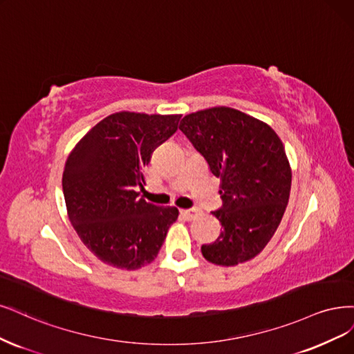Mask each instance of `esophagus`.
Listing matches in <instances>:
<instances>
[{"instance_id":"esophagus-1","label":"esophagus","mask_w":354,"mask_h":354,"mask_svg":"<svg viewBox=\"0 0 354 354\" xmlns=\"http://www.w3.org/2000/svg\"><path fill=\"white\" fill-rule=\"evenodd\" d=\"M180 214L183 215V218H186L187 221H190V219H193L194 216L198 215V212L194 209H180Z\"/></svg>"}]
</instances>
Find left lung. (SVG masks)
<instances>
[{"label": "left lung", "instance_id": "obj_1", "mask_svg": "<svg viewBox=\"0 0 354 354\" xmlns=\"http://www.w3.org/2000/svg\"><path fill=\"white\" fill-rule=\"evenodd\" d=\"M178 129L219 180L223 208L212 212L223 231L201 248L219 266L253 259L268 245L286 212L291 167L281 139L265 121L230 106L185 115Z\"/></svg>", "mask_w": 354, "mask_h": 354}]
</instances>
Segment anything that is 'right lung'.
I'll return each instance as SVG.
<instances>
[{
    "mask_svg": "<svg viewBox=\"0 0 354 354\" xmlns=\"http://www.w3.org/2000/svg\"><path fill=\"white\" fill-rule=\"evenodd\" d=\"M180 114L120 111L101 120L71 149L63 173L67 215L96 258L139 270L160 252L178 218L176 206L140 198L152 152L173 136Z\"/></svg>",
    "mask_w": 354,
    "mask_h": 354,
    "instance_id": "right-lung-1",
    "label": "right lung"
}]
</instances>
